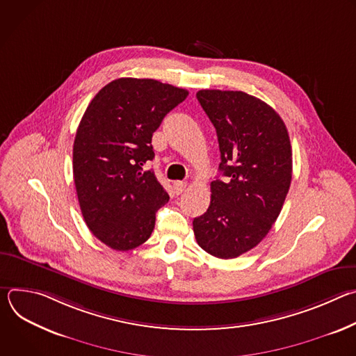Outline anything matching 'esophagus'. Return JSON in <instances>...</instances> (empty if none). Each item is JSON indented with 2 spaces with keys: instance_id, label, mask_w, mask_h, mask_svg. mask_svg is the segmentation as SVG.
Here are the masks:
<instances>
[{
  "instance_id": "obj_1",
  "label": "esophagus",
  "mask_w": 356,
  "mask_h": 356,
  "mask_svg": "<svg viewBox=\"0 0 356 356\" xmlns=\"http://www.w3.org/2000/svg\"><path fill=\"white\" fill-rule=\"evenodd\" d=\"M187 187V183L186 181H175L173 183V191L175 194H181Z\"/></svg>"
}]
</instances>
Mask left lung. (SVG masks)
Masks as SVG:
<instances>
[{
  "instance_id": "left-lung-1",
  "label": "left lung",
  "mask_w": 356,
  "mask_h": 356,
  "mask_svg": "<svg viewBox=\"0 0 356 356\" xmlns=\"http://www.w3.org/2000/svg\"><path fill=\"white\" fill-rule=\"evenodd\" d=\"M213 122L224 180L211 181L209 210L194 218L197 243L220 259L255 248L277 220L291 181V145L280 115L243 91L200 90Z\"/></svg>"
}]
</instances>
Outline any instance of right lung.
<instances>
[{
    "label": "right lung",
    "mask_w": 356,
    "mask_h": 356,
    "mask_svg": "<svg viewBox=\"0 0 356 356\" xmlns=\"http://www.w3.org/2000/svg\"><path fill=\"white\" fill-rule=\"evenodd\" d=\"M188 91L154 79H117L88 104L73 145V177L83 218L115 250L142 245L169 194L154 170L152 135Z\"/></svg>",
    "instance_id": "obj_1"
}]
</instances>
